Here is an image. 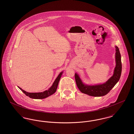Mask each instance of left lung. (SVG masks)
Listing matches in <instances>:
<instances>
[{
	"mask_svg": "<svg viewBox=\"0 0 134 134\" xmlns=\"http://www.w3.org/2000/svg\"><path fill=\"white\" fill-rule=\"evenodd\" d=\"M115 61L114 74L108 80L102 84L87 85L84 84L78 75L75 74V78L78 88L83 93L92 96H102L107 94L120 80L121 73V56L119 48L115 46Z\"/></svg>",
	"mask_w": 134,
	"mask_h": 134,
	"instance_id": "left-lung-1",
	"label": "left lung"
}]
</instances>
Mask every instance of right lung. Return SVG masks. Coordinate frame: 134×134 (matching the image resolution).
I'll return each instance as SVG.
<instances>
[{
    "label": "right lung",
    "instance_id": "obj_1",
    "mask_svg": "<svg viewBox=\"0 0 134 134\" xmlns=\"http://www.w3.org/2000/svg\"><path fill=\"white\" fill-rule=\"evenodd\" d=\"M63 73V72H61L58 76L57 77L55 81L53 84L52 86L51 87L48 89V90H46L45 91L42 92H38V93H30L26 92V91L24 90L23 89H21L19 87V89H20L26 96H29L30 98H32L33 99H43L48 97L49 96H51L52 94H54L56 91L59 82L60 81V79L61 77V75Z\"/></svg>",
    "mask_w": 134,
    "mask_h": 134
}]
</instances>
